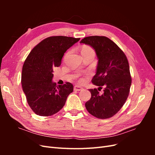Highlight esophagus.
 Returning <instances> with one entry per match:
<instances>
[{"mask_svg":"<svg viewBox=\"0 0 155 155\" xmlns=\"http://www.w3.org/2000/svg\"><path fill=\"white\" fill-rule=\"evenodd\" d=\"M74 91H82L83 88L81 87H80V86L76 85V86L74 87Z\"/></svg>","mask_w":155,"mask_h":155,"instance_id":"obj_1","label":"esophagus"}]
</instances>
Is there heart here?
Returning a JSON list of instances; mask_svg holds the SVG:
<instances>
[{
  "instance_id": "b5f03b06",
  "label": "heart",
  "mask_w": 155,
  "mask_h": 155,
  "mask_svg": "<svg viewBox=\"0 0 155 155\" xmlns=\"http://www.w3.org/2000/svg\"><path fill=\"white\" fill-rule=\"evenodd\" d=\"M81 53L82 55H92L94 56L95 55L94 50L91 46H88V45H84L82 46L81 49ZM84 81H85V79L83 78H81L79 79V82L83 83Z\"/></svg>"
}]
</instances>
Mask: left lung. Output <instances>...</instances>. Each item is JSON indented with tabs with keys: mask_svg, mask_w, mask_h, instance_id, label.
Here are the masks:
<instances>
[{
	"mask_svg": "<svg viewBox=\"0 0 155 155\" xmlns=\"http://www.w3.org/2000/svg\"><path fill=\"white\" fill-rule=\"evenodd\" d=\"M80 43L90 45L95 50L98 63L92 83L99 87L89 89L91 97L85 107L92 116L107 119L115 115L127 99L131 76L127 58L118 46L105 36H89ZM104 88V94L99 91Z\"/></svg>",
	"mask_w": 155,
	"mask_h": 155,
	"instance_id": "left-lung-1",
	"label": "left lung"
}]
</instances>
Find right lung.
I'll use <instances>...</instances> for the list:
<instances>
[{
    "label": "right lung",
    "mask_w": 155,
    "mask_h": 155,
    "mask_svg": "<svg viewBox=\"0 0 155 155\" xmlns=\"http://www.w3.org/2000/svg\"><path fill=\"white\" fill-rule=\"evenodd\" d=\"M80 38L51 36L37 45L22 67L21 83L28 104L35 113L48 116L57 113L73 92L72 83L58 86L52 82L54 67L61 64L66 51Z\"/></svg>",
    "instance_id": "1"
}]
</instances>
